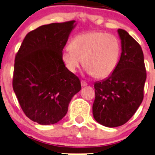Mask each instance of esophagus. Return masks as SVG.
<instances>
[{
	"instance_id": "1",
	"label": "esophagus",
	"mask_w": 155,
	"mask_h": 155,
	"mask_svg": "<svg viewBox=\"0 0 155 155\" xmlns=\"http://www.w3.org/2000/svg\"><path fill=\"white\" fill-rule=\"evenodd\" d=\"M81 85H82V87H85L87 86V84L85 82V81H81Z\"/></svg>"
}]
</instances>
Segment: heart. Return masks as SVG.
Returning <instances> with one entry per match:
<instances>
[{
  "mask_svg": "<svg viewBox=\"0 0 155 155\" xmlns=\"http://www.w3.org/2000/svg\"><path fill=\"white\" fill-rule=\"evenodd\" d=\"M70 47L64 50L61 58L71 73H76L82 61L87 73L98 79L109 76L116 68L120 44L113 34L101 31L78 34Z\"/></svg>",
  "mask_w": 155,
  "mask_h": 155,
  "instance_id": "1",
  "label": "heart"
}]
</instances>
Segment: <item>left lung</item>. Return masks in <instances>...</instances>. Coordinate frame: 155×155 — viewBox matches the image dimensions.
Wrapping results in <instances>:
<instances>
[{"instance_id":"8db88e82","label":"left lung","mask_w":155,"mask_h":155,"mask_svg":"<svg viewBox=\"0 0 155 155\" xmlns=\"http://www.w3.org/2000/svg\"><path fill=\"white\" fill-rule=\"evenodd\" d=\"M120 60L112 74L94 83L93 115L99 124L115 127L125 124L134 115L144 97L146 70L140 45L123 29Z\"/></svg>"}]
</instances>
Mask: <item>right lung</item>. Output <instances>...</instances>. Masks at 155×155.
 Listing matches in <instances>:
<instances>
[{"label": "right lung", "instance_id": "right-lung-1", "mask_svg": "<svg viewBox=\"0 0 155 155\" xmlns=\"http://www.w3.org/2000/svg\"><path fill=\"white\" fill-rule=\"evenodd\" d=\"M74 20L30 31L15 58L12 87L26 116L43 125L61 120L72 97L82 88L62 60Z\"/></svg>", "mask_w": 155, "mask_h": 155}]
</instances>
